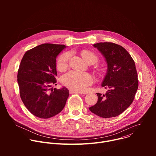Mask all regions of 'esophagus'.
I'll list each match as a JSON object with an SVG mask.
<instances>
[{
	"mask_svg": "<svg viewBox=\"0 0 156 156\" xmlns=\"http://www.w3.org/2000/svg\"><path fill=\"white\" fill-rule=\"evenodd\" d=\"M70 94L76 93V94H84V93H81V92H80V91H75V90H70Z\"/></svg>",
	"mask_w": 156,
	"mask_h": 156,
	"instance_id": "1",
	"label": "esophagus"
}]
</instances>
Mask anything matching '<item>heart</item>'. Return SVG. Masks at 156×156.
<instances>
[{"label": "heart", "mask_w": 156, "mask_h": 156, "mask_svg": "<svg viewBox=\"0 0 156 156\" xmlns=\"http://www.w3.org/2000/svg\"><path fill=\"white\" fill-rule=\"evenodd\" d=\"M81 55L87 63L91 61L94 62L98 61L97 55L92 52L83 51L81 52ZM70 57L69 53H65L59 57L57 63L59 70L63 71L67 68ZM62 82L65 86L73 90L83 92L86 90L87 86L93 83V78L89 73L71 71L62 76Z\"/></svg>", "instance_id": "heart-1"}]
</instances>
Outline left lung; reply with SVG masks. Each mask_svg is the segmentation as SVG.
<instances>
[{
    "label": "left lung",
    "instance_id": "obj_1",
    "mask_svg": "<svg viewBox=\"0 0 156 156\" xmlns=\"http://www.w3.org/2000/svg\"><path fill=\"white\" fill-rule=\"evenodd\" d=\"M107 63L102 86L107 89L105 94L96 93L97 103L90 107L93 114L111 118L119 115L131 104L138 87V74L134 60L122 46L112 42L94 44Z\"/></svg>",
    "mask_w": 156,
    "mask_h": 156
}]
</instances>
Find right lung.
<instances>
[{"mask_svg":"<svg viewBox=\"0 0 156 156\" xmlns=\"http://www.w3.org/2000/svg\"><path fill=\"white\" fill-rule=\"evenodd\" d=\"M65 48L62 44H42L27 51L22 58L17 75L20 95L37 117L49 119L59 114L69 96L65 87L51 88L57 82V56Z\"/></svg>","mask_w":156,"mask_h":156,"instance_id":"1","label":"right lung"}]
</instances>
